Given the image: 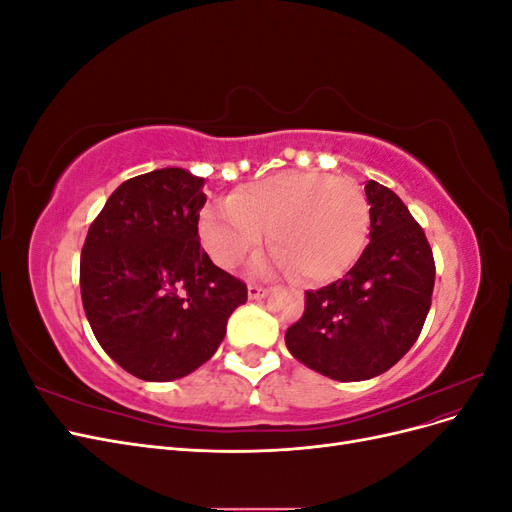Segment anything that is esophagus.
<instances>
[{"label":"esophagus","instance_id":"34e87169","mask_svg":"<svg viewBox=\"0 0 512 512\" xmlns=\"http://www.w3.org/2000/svg\"><path fill=\"white\" fill-rule=\"evenodd\" d=\"M247 297H250L252 301H260L269 297V288H262V286H250L247 288Z\"/></svg>","mask_w":512,"mask_h":512}]
</instances>
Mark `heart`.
I'll return each mask as SVG.
<instances>
[{"mask_svg":"<svg viewBox=\"0 0 512 512\" xmlns=\"http://www.w3.org/2000/svg\"><path fill=\"white\" fill-rule=\"evenodd\" d=\"M198 230L222 269L237 267L267 232L275 250L258 271H297L305 282H331L361 256L369 207L350 179L286 170L241 185L228 203L205 207Z\"/></svg>","mask_w":512,"mask_h":512,"instance_id":"heart-1","label":"heart"}]
</instances>
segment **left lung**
I'll return each mask as SVG.
<instances>
[{
	"label": "left lung",
	"mask_w": 512,
	"mask_h": 512,
	"mask_svg": "<svg viewBox=\"0 0 512 512\" xmlns=\"http://www.w3.org/2000/svg\"><path fill=\"white\" fill-rule=\"evenodd\" d=\"M365 196L361 258L344 280L307 290L303 318L286 331L294 359L339 382L376 378L414 346L436 280L425 232L401 198L378 181L365 183Z\"/></svg>",
	"instance_id": "obj_1"
}]
</instances>
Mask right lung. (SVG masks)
I'll use <instances>...</instances> for the list:
<instances>
[{"instance_id": "add662e5", "label": "right lung", "mask_w": 512, "mask_h": 512, "mask_svg": "<svg viewBox=\"0 0 512 512\" xmlns=\"http://www.w3.org/2000/svg\"><path fill=\"white\" fill-rule=\"evenodd\" d=\"M205 203L203 179L158 168L123 181L89 226L85 316L102 350L141 380L170 382L207 363L247 301L245 284L200 250Z\"/></svg>"}]
</instances>
